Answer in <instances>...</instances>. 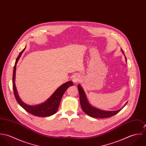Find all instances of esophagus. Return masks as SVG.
I'll return each mask as SVG.
<instances>
[{
	"label": "esophagus",
	"instance_id": "34e87169",
	"mask_svg": "<svg viewBox=\"0 0 146 146\" xmlns=\"http://www.w3.org/2000/svg\"><path fill=\"white\" fill-rule=\"evenodd\" d=\"M81 76L79 74H75L72 78V81L74 83H78L80 80Z\"/></svg>",
	"mask_w": 146,
	"mask_h": 146
}]
</instances>
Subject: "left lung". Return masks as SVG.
Segmentation results:
<instances>
[{"mask_svg": "<svg viewBox=\"0 0 146 146\" xmlns=\"http://www.w3.org/2000/svg\"><path fill=\"white\" fill-rule=\"evenodd\" d=\"M121 51L123 53V54H124V51L122 49H121ZM78 89L79 93L80 102L82 108L85 113H86L88 115L90 116V117H94V118L109 117H111V116H112L116 115L117 113H118L122 110V108H121L117 111H103V110L98 109L94 107H93L89 104V102L87 100L86 97L85 96V94L84 92L83 89L80 85H78Z\"/></svg>", "mask_w": 146, "mask_h": 146, "instance_id": "obj_1", "label": "left lung"}]
</instances>
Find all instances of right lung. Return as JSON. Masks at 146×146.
<instances>
[{"mask_svg": "<svg viewBox=\"0 0 146 146\" xmlns=\"http://www.w3.org/2000/svg\"><path fill=\"white\" fill-rule=\"evenodd\" d=\"M26 48L23 49L20 53L19 54V56L17 57L15 64L13 68V89L14 95L15 98L19 104L21 106V107L25 109L27 112L33 115L36 116L38 117H46L51 116L54 114L58 107L60 104L61 100L62 99L63 95L64 92L67 89V88L72 85H73V83L72 81L67 82L66 83L63 84L61 86H60L52 94V96L45 102L42 104H38L36 106H29L27 104H25L23 103L20 98L17 91L16 90V88L15 84V75H16V64L18 62L19 60L20 59L21 54H22L23 52L25 50Z\"/></svg>", "mask_w": 146, "mask_h": 146, "instance_id": "right-lung-1", "label": "right lung"}]
</instances>
